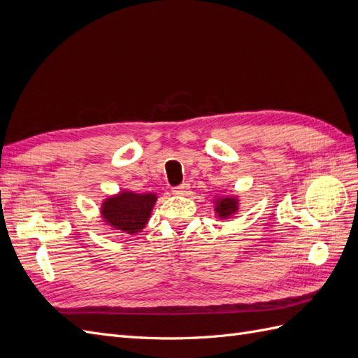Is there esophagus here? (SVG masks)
I'll return each mask as SVG.
<instances>
[{"mask_svg":"<svg viewBox=\"0 0 358 358\" xmlns=\"http://www.w3.org/2000/svg\"><path fill=\"white\" fill-rule=\"evenodd\" d=\"M188 192H189V183H182V185L173 188V194H175V196H187Z\"/></svg>","mask_w":358,"mask_h":358,"instance_id":"esophagus-1","label":"esophagus"}]
</instances>
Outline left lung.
<instances>
[{
	"label": "left lung",
	"mask_w": 358,
	"mask_h": 358,
	"mask_svg": "<svg viewBox=\"0 0 358 358\" xmlns=\"http://www.w3.org/2000/svg\"><path fill=\"white\" fill-rule=\"evenodd\" d=\"M237 199L236 197H220L216 199V203H215V212L218 213V216L221 220H227L230 218V216L233 213L237 212Z\"/></svg>",
	"instance_id": "obj_1"
}]
</instances>
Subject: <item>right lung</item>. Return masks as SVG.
Returning a JSON list of instances; mask_svg holds the SVG:
<instances>
[{"label":"right lung","mask_w":358,"mask_h":358,"mask_svg":"<svg viewBox=\"0 0 358 358\" xmlns=\"http://www.w3.org/2000/svg\"><path fill=\"white\" fill-rule=\"evenodd\" d=\"M155 201L157 194L154 192L136 194L133 191H122L104 200L101 216L116 233L136 234L145 229Z\"/></svg>","instance_id":"obj_1"}]
</instances>
